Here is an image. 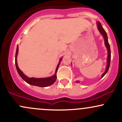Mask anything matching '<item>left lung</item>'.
Instances as JSON below:
<instances>
[{"label": "left lung", "mask_w": 122, "mask_h": 122, "mask_svg": "<svg viewBox=\"0 0 122 122\" xmlns=\"http://www.w3.org/2000/svg\"><path fill=\"white\" fill-rule=\"evenodd\" d=\"M97 29L99 30V32L101 33V34L102 35L103 38H104V44L106 45V47H107V51H108V57H107V66H106V69L105 72L102 74V76H101V79L103 78V77L107 73L109 69V67H110V61H111V50H110V45H109L108 41V37H107V33H106V31L104 30V29H103V27H102V24L100 23V22H97ZM76 82L77 83H79L80 82L79 81H76Z\"/></svg>", "instance_id": "obj_1"}]
</instances>
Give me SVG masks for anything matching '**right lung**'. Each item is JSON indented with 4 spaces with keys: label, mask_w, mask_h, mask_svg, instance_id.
Returning a JSON list of instances; mask_svg holds the SVG:
<instances>
[{
    "label": "right lung",
    "mask_w": 122,
    "mask_h": 122,
    "mask_svg": "<svg viewBox=\"0 0 122 122\" xmlns=\"http://www.w3.org/2000/svg\"><path fill=\"white\" fill-rule=\"evenodd\" d=\"M18 45L16 47V54H15V65H16V68L17 70L18 73H19V75L21 77L22 79L23 80L25 81L27 83L29 84H30L31 85H34V86H40V87H46V86H49L50 85H52L54 82L56 81L57 79V70H58V67L61 62V60H62V57L60 58V60L58 62V65L56 68V70L55 73L52 76L49 77H46V78H35V77H29L27 76H26L22 72V71L19 69V67L18 66V63H17V55L18 53Z\"/></svg>",
    "instance_id": "right-lung-1"
}]
</instances>
